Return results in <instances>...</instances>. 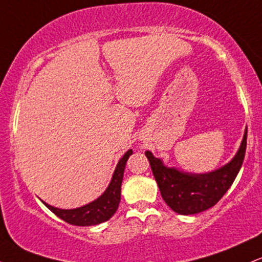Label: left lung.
<instances>
[{
    "label": "left lung",
    "mask_w": 262,
    "mask_h": 262,
    "mask_svg": "<svg viewBox=\"0 0 262 262\" xmlns=\"http://www.w3.org/2000/svg\"><path fill=\"white\" fill-rule=\"evenodd\" d=\"M246 138L248 128L245 129L235 156L221 169L207 173H189L177 170L176 167H167L151 151H145L161 197L167 206L179 214L188 215L203 212L217 204L233 185L242 167L246 150Z\"/></svg>",
    "instance_id": "8db88e82"
}]
</instances>
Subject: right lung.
<instances>
[{"instance_id": "right-lung-1", "label": "right lung", "mask_w": 262, "mask_h": 262, "mask_svg": "<svg viewBox=\"0 0 262 262\" xmlns=\"http://www.w3.org/2000/svg\"><path fill=\"white\" fill-rule=\"evenodd\" d=\"M133 154V150L129 149L123 158L117 164L114 170L112 180L103 194H101L97 200L92 201L91 203L85 204L80 208L75 209H60L56 207L50 206L41 201L55 215L60 219L65 221L66 223L79 225V227H89V225H97L103 223L110 219L118 209L119 202H121V186L124 175L125 162L128 158Z\"/></svg>"}]
</instances>
